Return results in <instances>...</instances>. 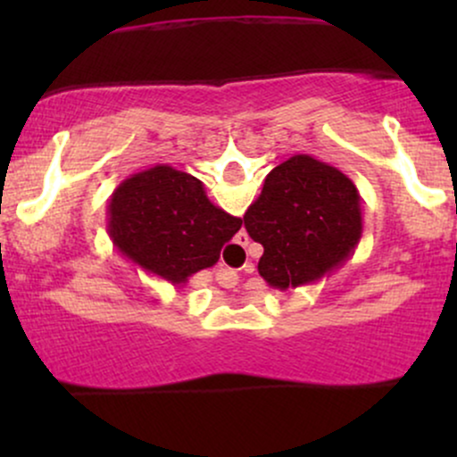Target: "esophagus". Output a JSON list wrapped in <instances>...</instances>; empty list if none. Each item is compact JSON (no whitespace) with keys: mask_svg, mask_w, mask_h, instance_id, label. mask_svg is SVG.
<instances>
[{"mask_svg":"<svg viewBox=\"0 0 457 457\" xmlns=\"http://www.w3.org/2000/svg\"><path fill=\"white\" fill-rule=\"evenodd\" d=\"M238 245H240V246L249 245V236H246L245 232L238 234ZM219 283H221L223 287H234L236 283H238V275H236L234 270H225L223 275H219Z\"/></svg>","mask_w":457,"mask_h":457,"instance_id":"34e87169","label":"esophagus"}]
</instances>
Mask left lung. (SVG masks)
Here are the masks:
<instances>
[{"label": "left lung", "instance_id": "8db88e82", "mask_svg": "<svg viewBox=\"0 0 457 457\" xmlns=\"http://www.w3.org/2000/svg\"><path fill=\"white\" fill-rule=\"evenodd\" d=\"M243 219L251 238L264 246L260 277L275 290L330 275L363 236L359 188L337 167L309 154L277 165Z\"/></svg>", "mask_w": 457, "mask_h": 457}]
</instances>
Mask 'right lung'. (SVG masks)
<instances>
[{"label":"right lung","instance_id":"add662e5","mask_svg":"<svg viewBox=\"0 0 457 457\" xmlns=\"http://www.w3.org/2000/svg\"><path fill=\"white\" fill-rule=\"evenodd\" d=\"M240 225L208 199L202 180L162 162L120 182L107 206L118 253L171 286L217 264Z\"/></svg>","mask_w":457,"mask_h":457}]
</instances>
